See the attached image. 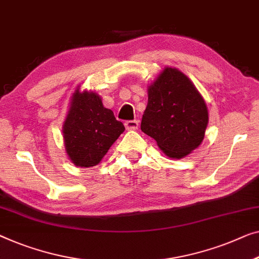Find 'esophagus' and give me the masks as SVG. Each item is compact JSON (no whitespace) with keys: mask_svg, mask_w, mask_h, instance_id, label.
Masks as SVG:
<instances>
[{"mask_svg":"<svg viewBox=\"0 0 259 259\" xmlns=\"http://www.w3.org/2000/svg\"><path fill=\"white\" fill-rule=\"evenodd\" d=\"M125 127L127 130H137L139 127V122L137 120H128L125 122Z\"/></svg>","mask_w":259,"mask_h":259,"instance_id":"1","label":"esophagus"}]
</instances>
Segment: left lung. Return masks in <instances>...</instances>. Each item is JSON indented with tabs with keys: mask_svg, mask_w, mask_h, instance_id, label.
Wrapping results in <instances>:
<instances>
[{
	"mask_svg": "<svg viewBox=\"0 0 259 259\" xmlns=\"http://www.w3.org/2000/svg\"><path fill=\"white\" fill-rule=\"evenodd\" d=\"M148 103L141 131L171 159H182L202 144L208 125L204 99L188 77L164 67L148 86Z\"/></svg>",
	"mask_w": 259,
	"mask_h": 259,
	"instance_id": "left-lung-1",
	"label": "left lung"
}]
</instances>
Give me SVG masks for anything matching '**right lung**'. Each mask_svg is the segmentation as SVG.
I'll use <instances>...</instances> for the list:
<instances>
[{
    "instance_id": "1",
    "label": "right lung",
    "mask_w": 259,
    "mask_h": 259,
    "mask_svg": "<svg viewBox=\"0 0 259 259\" xmlns=\"http://www.w3.org/2000/svg\"><path fill=\"white\" fill-rule=\"evenodd\" d=\"M123 131L122 122L104 107L96 92H80L79 88L74 91L63 125V138L67 155L76 166L98 164Z\"/></svg>"
}]
</instances>
